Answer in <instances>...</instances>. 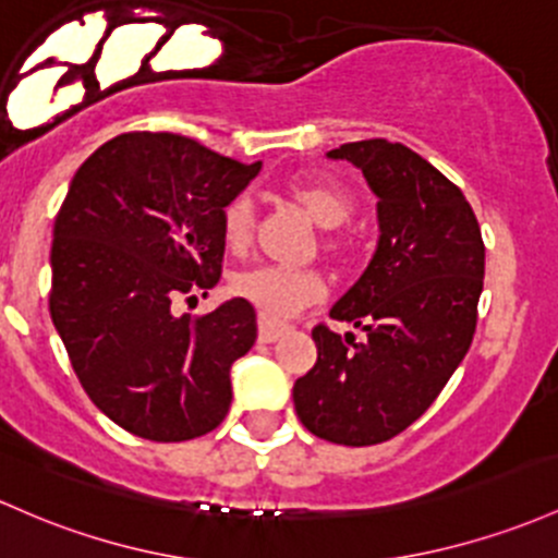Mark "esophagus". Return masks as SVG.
Masks as SVG:
<instances>
[{"label":"esophagus","mask_w":558,"mask_h":558,"mask_svg":"<svg viewBox=\"0 0 558 558\" xmlns=\"http://www.w3.org/2000/svg\"><path fill=\"white\" fill-rule=\"evenodd\" d=\"M286 330H289V326H283V323H275L269 320L267 315H259V341H265V344H269V341H278Z\"/></svg>","instance_id":"34e87169"}]
</instances>
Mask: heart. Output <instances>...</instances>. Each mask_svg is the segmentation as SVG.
I'll use <instances>...</instances> for the list:
<instances>
[{
  "label": "heart",
  "mask_w": 558,
  "mask_h": 558,
  "mask_svg": "<svg viewBox=\"0 0 558 558\" xmlns=\"http://www.w3.org/2000/svg\"><path fill=\"white\" fill-rule=\"evenodd\" d=\"M289 198L323 230L339 228L352 214V198L339 185H330V182H296V185L289 187ZM251 228H254L251 201L246 195H235L222 209V238L228 248L241 251L246 246ZM328 248H336V241H328ZM232 291L254 304L269 320H286V317L296 315L299 310L320 302L323 293H326V283L312 269L256 265L232 278Z\"/></svg>",
  "instance_id": "heart-1"
}]
</instances>
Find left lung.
I'll list each match as a JSON object with an SVG mask.
<instances>
[{
    "mask_svg": "<svg viewBox=\"0 0 558 558\" xmlns=\"http://www.w3.org/2000/svg\"><path fill=\"white\" fill-rule=\"evenodd\" d=\"M328 158L354 163L376 195V251L330 307L365 339L312 330L317 363L293 384V408L315 437L363 448L421 418L466 357L485 243L461 190L405 145L363 140Z\"/></svg>",
    "mask_w": 558,
    "mask_h": 558,
    "instance_id": "1",
    "label": "left lung"
}]
</instances>
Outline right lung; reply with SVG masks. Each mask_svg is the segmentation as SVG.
<instances>
[{"label": "right lung", "mask_w": 558, "mask_h": 558, "mask_svg": "<svg viewBox=\"0 0 558 558\" xmlns=\"http://www.w3.org/2000/svg\"><path fill=\"white\" fill-rule=\"evenodd\" d=\"M259 169L132 132L73 174L52 230L50 315L89 400L134 437L185 442L228 415L254 307L238 296L193 320L177 304L219 283L222 209Z\"/></svg>", "instance_id": "1"}]
</instances>
